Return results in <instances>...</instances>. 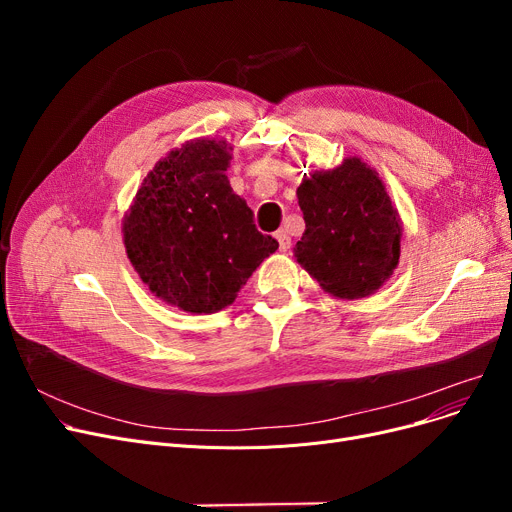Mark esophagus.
Wrapping results in <instances>:
<instances>
[{"instance_id": "esophagus-1", "label": "esophagus", "mask_w": 512, "mask_h": 512, "mask_svg": "<svg viewBox=\"0 0 512 512\" xmlns=\"http://www.w3.org/2000/svg\"><path fill=\"white\" fill-rule=\"evenodd\" d=\"M276 238H278V242H280V251H290V247H292V238H290V234H288V230H280L278 234H276Z\"/></svg>"}]
</instances>
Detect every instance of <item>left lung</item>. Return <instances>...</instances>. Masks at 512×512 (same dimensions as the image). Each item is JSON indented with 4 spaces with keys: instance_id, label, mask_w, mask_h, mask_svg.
Returning <instances> with one entry per match:
<instances>
[{
    "instance_id": "left-lung-1",
    "label": "left lung",
    "mask_w": 512,
    "mask_h": 512,
    "mask_svg": "<svg viewBox=\"0 0 512 512\" xmlns=\"http://www.w3.org/2000/svg\"><path fill=\"white\" fill-rule=\"evenodd\" d=\"M305 232L294 257L340 299H363L398 265L400 220L386 188L367 164L348 157L342 166L301 182Z\"/></svg>"
}]
</instances>
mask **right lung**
Returning a JSON list of instances; mask_svg holds the SVG:
<instances>
[{
    "instance_id": "obj_1",
    "label": "right lung",
    "mask_w": 512,
    "mask_h": 512,
    "mask_svg": "<svg viewBox=\"0 0 512 512\" xmlns=\"http://www.w3.org/2000/svg\"><path fill=\"white\" fill-rule=\"evenodd\" d=\"M230 147L191 141L149 172L124 220V245L141 280L191 313L234 303L259 263L278 249L230 186Z\"/></svg>"
}]
</instances>
